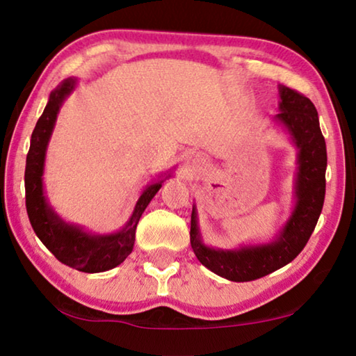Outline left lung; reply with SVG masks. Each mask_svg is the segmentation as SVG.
Listing matches in <instances>:
<instances>
[{"label": "left lung", "instance_id": "1", "mask_svg": "<svg viewBox=\"0 0 356 356\" xmlns=\"http://www.w3.org/2000/svg\"><path fill=\"white\" fill-rule=\"evenodd\" d=\"M280 95L281 111L276 114V119L286 125L297 144L300 166L297 206L280 234L278 242L238 251L207 248L201 243L195 209L191 212L190 240L196 257L213 273L236 282L262 278L293 261L308 243L323 207L327 146L318 125L317 110L306 95L295 89L281 86Z\"/></svg>", "mask_w": 356, "mask_h": 356}]
</instances>
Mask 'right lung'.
<instances>
[{
    "label": "right lung",
    "instance_id": "obj_1",
    "mask_svg": "<svg viewBox=\"0 0 356 356\" xmlns=\"http://www.w3.org/2000/svg\"><path fill=\"white\" fill-rule=\"evenodd\" d=\"M74 80H65L50 94V100L33 130L31 146L28 150L25 168L26 212L35 236L53 252V256L59 262L84 273H99L124 262L125 257L134 250L138 221L155 193L160 190L161 182L149 185L143 191L129 225L114 236H89L80 227L65 225L58 218L56 213L45 202L44 188H42V172H44L45 149L48 140H50L53 125H55L56 114L63 100L74 89Z\"/></svg>",
    "mask_w": 356,
    "mask_h": 356
}]
</instances>
